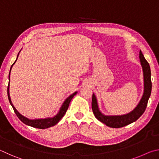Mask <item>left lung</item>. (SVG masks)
Returning a JSON list of instances; mask_svg holds the SVG:
<instances>
[{
	"mask_svg": "<svg viewBox=\"0 0 159 159\" xmlns=\"http://www.w3.org/2000/svg\"><path fill=\"white\" fill-rule=\"evenodd\" d=\"M139 60L143 69L144 91L143 96L139 102L138 105L135 107L133 111L128 114L123 116H105L99 111L98 102L95 95H93L92 98V109L95 116L98 119L107 126L111 128H119L124 127L130 123H133L143 114L147 108L148 100L152 92V80H151V70L149 63L145 60L142 51H139Z\"/></svg>",
	"mask_w": 159,
	"mask_h": 159,
	"instance_id": "1",
	"label": "left lung"
}]
</instances>
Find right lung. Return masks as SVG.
I'll list each match as a JSON object with an SVG mask.
<instances>
[{
  "label": "right lung",
  "instance_id": "right-lung-1",
  "mask_svg": "<svg viewBox=\"0 0 159 159\" xmlns=\"http://www.w3.org/2000/svg\"><path fill=\"white\" fill-rule=\"evenodd\" d=\"M19 55V54H18ZM17 55V57H18ZM15 62L12 64L11 68L13 64H15ZM11 68H10V70H11ZM9 83H10V74H9ZM77 92L74 93L72 94V95H70L68 98H67L62 104V106L60 108V111H59L58 114L55 116V117L53 118H45V119H36V120H30L28 119L27 118H26L25 116H23L22 115H21L20 113H19L17 109H15V107L13 106V104L11 102V99H10V93H9V84L8 86H7V96H8V99L10 104H11L13 109H14V111L16 114V115L17 116V117L20 118V120L21 122H23L25 124L30 125L31 127L34 128H39V129H45V128H48L50 127H52V126L55 125L57 124V123L60 121V119L62 118L64 114H66V112L67 111V109L69 108V103L72 98H74L75 95H76Z\"/></svg>",
  "mask_w": 159,
  "mask_h": 159
}]
</instances>
